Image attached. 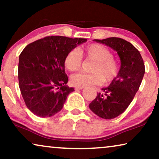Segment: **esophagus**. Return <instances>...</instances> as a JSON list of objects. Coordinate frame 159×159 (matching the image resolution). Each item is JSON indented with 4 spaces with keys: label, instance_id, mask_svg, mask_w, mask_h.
I'll use <instances>...</instances> for the list:
<instances>
[{
    "label": "esophagus",
    "instance_id": "esophagus-1",
    "mask_svg": "<svg viewBox=\"0 0 159 159\" xmlns=\"http://www.w3.org/2000/svg\"><path fill=\"white\" fill-rule=\"evenodd\" d=\"M84 87H75V90H82V89H83Z\"/></svg>",
    "mask_w": 159,
    "mask_h": 159
}]
</instances>
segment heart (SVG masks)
<instances>
[{"instance_id":"obj_1","label":"heart","mask_w":159,"mask_h":159,"mask_svg":"<svg viewBox=\"0 0 159 159\" xmlns=\"http://www.w3.org/2000/svg\"><path fill=\"white\" fill-rule=\"evenodd\" d=\"M82 58L92 61L90 74H77L71 77V82L76 87L99 85L114 82L119 75L120 64L112 52L103 45L91 43L78 49L69 51L64 56V66L70 72L81 69Z\"/></svg>"}]
</instances>
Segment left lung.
<instances>
[{
    "mask_svg": "<svg viewBox=\"0 0 159 159\" xmlns=\"http://www.w3.org/2000/svg\"><path fill=\"white\" fill-rule=\"evenodd\" d=\"M115 51L121 59L119 75L90 103V110L101 118L111 119L122 114L133 100L142 82L145 64L140 52L131 43L119 38L95 40Z\"/></svg>",
    "mask_w": 159,
    "mask_h": 159,
    "instance_id": "1",
    "label": "left lung"
}]
</instances>
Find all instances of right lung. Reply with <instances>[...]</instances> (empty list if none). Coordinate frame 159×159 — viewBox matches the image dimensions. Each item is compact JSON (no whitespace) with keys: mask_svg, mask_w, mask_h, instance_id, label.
Segmentation results:
<instances>
[{"mask_svg":"<svg viewBox=\"0 0 159 159\" xmlns=\"http://www.w3.org/2000/svg\"><path fill=\"white\" fill-rule=\"evenodd\" d=\"M84 38L48 36L30 43L19 55L18 78L24 101L30 111L50 117L62 109L73 88L66 84L64 58Z\"/></svg>","mask_w":159,"mask_h":159,"instance_id":"obj_1","label":"right lung"}]
</instances>
